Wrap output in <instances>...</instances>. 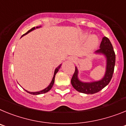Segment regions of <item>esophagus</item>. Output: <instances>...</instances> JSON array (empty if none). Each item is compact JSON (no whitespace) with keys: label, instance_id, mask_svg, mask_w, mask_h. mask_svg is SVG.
Returning a JSON list of instances; mask_svg holds the SVG:
<instances>
[{"label":"esophagus","instance_id":"34e87169","mask_svg":"<svg viewBox=\"0 0 126 126\" xmlns=\"http://www.w3.org/2000/svg\"><path fill=\"white\" fill-rule=\"evenodd\" d=\"M71 60L72 61H75V58H74V57H71Z\"/></svg>","mask_w":126,"mask_h":126}]
</instances>
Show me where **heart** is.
<instances>
[{"instance_id":"b5f03b06","label":"heart","mask_w":126,"mask_h":126,"mask_svg":"<svg viewBox=\"0 0 126 126\" xmlns=\"http://www.w3.org/2000/svg\"><path fill=\"white\" fill-rule=\"evenodd\" d=\"M87 34H86L85 37H87ZM99 43V39L96 35H92L88 39V47L90 50L93 49L97 47Z\"/></svg>"}]
</instances>
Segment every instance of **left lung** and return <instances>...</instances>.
<instances>
[{
    "mask_svg": "<svg viewBox=\"0 0 126 126\" xmlns=\"http://www.w3.org/2000/svg\"><path fill=\"white\" fill-rule=\"evenodd\" d=\"M100 48V49L95 52V53L102 54L106 57V71L104 76L102 79L97 81L90 83L83 82L79 79L78 70L76 67L75 71L71 79V84L74 88L80 93L86 94L97 93L104 88L112 79L115 64V54L110 41L106 36L102 38Z\"/></svg>",
    "mask_w": 126,
    "mask_h": 126,
    "instance_id": "obj_1",
    "label": "left lung"
}]
</instances>
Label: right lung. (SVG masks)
<instances>
[{
	"label": "right lung",
	"mask_w": 126,
	"mask_h": 126,
	"mask_svg": "<svg viewBox=\"0 0 126 126\" xmlns=\"http://www.w3.org/2000/svg\"><path fill=\"white\" fill-rule=\"evenodd\" d=\"M40 27H41V26H38H38H36V28H40ZM35 30V27L32 28L31 29V30H30L28 31V32H27V33H26L25 34H23V35H22V36H24V35H25V34H28V33H30V32H32V31H33V30ZM22 36H21V37H22ZM61 65H62V64H60V65H59V66H58L57 67V68L55 69V71H54V74H53V78H52V81H51L50 84L48 86V87H47L46 88H45V89H44V90H41V91H40V92H28V91H27V90H26V92H28V93H30V94H34V95H37V94H43V93H47V92H48V91H50V90H51V88H52V86H53V84H54V81H55V74H56L57 73L58 71H59V70L60 67H61Z\"/></svg>",
	"instance_id": "1"
}]
</instances>
